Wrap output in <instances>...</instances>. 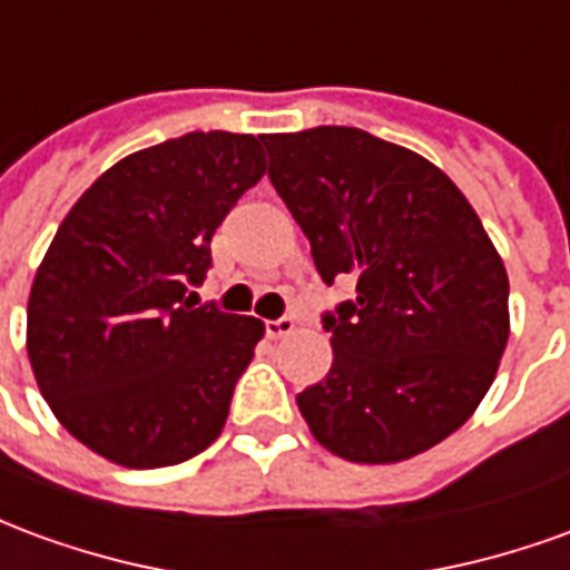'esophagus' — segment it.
Masks as SVG:
<instances>
[{
    "label": "esophagus",
    "mask_w": 570,
    "mask_h": 570,
    "mask_svg": "<svg viewBox=\"0 0 570 570\" xmlns=\"http://www.w3.org/2000/svg\"><path fill=\"white\" fill-rule=\"evenodd\" d=\"M296 330V321L293 317H277V321H265V333L272 335V338H284Z\"/></svg>",
    "instance_id": "34e87169"
}]
</instances>
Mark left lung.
Segmentation results:
<instances>
[{
	"instance_id": "obj_1",
	"label": "left lung",
	"mask_w": 570,
	"mask_h": 570,
	"mask_svg": "<svg viewBox=\"0 0 570 570\" xmlns=\"http://www.w3.org/2000/svg\"><path fill=\"white\" fill-rule=\"evenodd\" d=\"M277 195L326 284L357 298L323 314L326 379L296 396L314 440L394 464L461 428L510 338V281L476 210L436 164L360 128L262 137Z\"/></svg>"
}]
</instances>
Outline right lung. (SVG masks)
<instances>
[{"mask_svg":"<svg viewBox=\"0 0 570 570\" xmlns=\"http://www.w3.org/2000/svg\"><path fill=\"white\" fill-rule=\"evenodd\" d=\"M259 140L191 130L121 158L36 272L32 375L57 421L112 464H183L223 433L265 326L195 305L188 286L204 284L213 232L265 174Z\"/></svg>","mask_w":570,"mask_h":570,"instance_id":"add662e5","label":"right lung"}]
</instances>
